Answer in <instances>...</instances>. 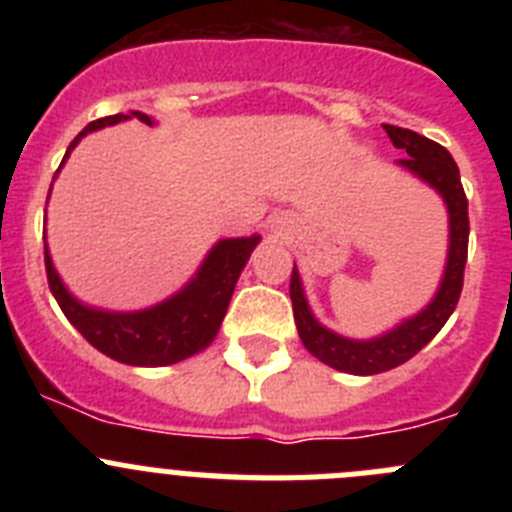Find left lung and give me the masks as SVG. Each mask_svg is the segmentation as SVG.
<instances>
[{"label": "left lung", "mask_w": 512, "mask_h": 512, "mask_svg": "<svg viewBox=\"0 0 512 512\" xmlns=\"http://www.w3.org/2000/svg\"><path fill=\"white\" fill-rule=\"evenodd\" d=\"M384 130L390 135L392 146L408 153V158H400L397 164L423 179L425 184H431L449 210V256H446L441 287L431 305L413 318L402 320L390 333H382L369 341H354V338L338 336L315 320L305 300V292H302L297 266L292 269V279H289V297H292V310H295L297 333L307 351L338 372L364 374V377L390 372L395 366L413 359L420 348L446 325L451 312L456 310L461 287H464V266H467L469 248V202L464 187H461L459 166L451 153L438 146L436 140H428L425 135L413 133L408 128L384 125Z\"/></svg>", "instance_id": "1"}]
</instances>
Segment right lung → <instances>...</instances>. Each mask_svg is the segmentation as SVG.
Masks as SVG:
<instances>
[{
    "instance_id": "add662e5",
    "label": "right lung",
    "mask_w": 512,
    "mask_h": 512,
    "mask_svg": "<svg viewBox=\"0 0 512 512\" xmlns=\"http://www.w3.org/2000/svg\"><path fill=\"white\" fill-rule=\"evenodd\" d=\"M130 117H138L140 122L153 125L151 117L143 112L94 120L76 135L63 161L87 133L104 128V125H117L120 120H130ZM259 241V235L217 241L207 253V259L202 261L200 271L182 292L138 312H110L81 305L69 289L63 287L48 246H45V274H48V287L61 305L63 315L97 351L120 364L169 366L200 354L215 341L220 323L228 312L235 282L241 277L243 266Z\"/></svg>"
}]
</instances>
